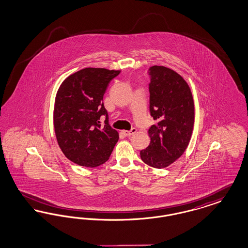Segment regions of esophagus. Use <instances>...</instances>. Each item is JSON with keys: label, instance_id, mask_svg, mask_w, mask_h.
Instances as JSON below:
<instances>
[{"label": "esophagus", "instance_id": "34e87169", "mask_svg": "<svg viewBox=\"0 0 248 248\" xmlns=\"http://www.w3.org/2000/svg\"><path fill=\"white\" fill-rule=\"evenodd\" d=\"M136 132H137L136 128H132V129L129 130V131H123V134H124L125 137H130V136L134 135Z\"/></svg>", "mask_w": 248, "mask_h": 248}]
</instances>
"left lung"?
Returning a JSON list of instances; mask_svg holds the SVG:
<instances>
[{
	"instance_id": "1",
	"label": "left lung",
	"mask_w": 248,
	"mask_h": 248,
	"mask_svg": "<svg viewBox=\"0 0 248 248\" xmlns=\"http://www.w3.org/2000/svg\"><path fill=\"white\" fill-rule=\"evenodd\" d=\"M148 73L150 112L157 121L149 129L150 145L140 151L141 160L154 168H165L178 159L189 145L194 123V103L188 83L163 66Z\"/></svg>"
}]
</instances>
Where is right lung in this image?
I'll use <instances>...</instances> for the list:
<instances>
[{"instance_id": "obj_1", "label": "right lung", "mask_w": 248, "mask_h": 248, "mask_svg": "<svg viewBox=\"0 0 248 248\" xmlns=\"http://www.w3.org/2000/svg\"><path fill=\"white\" fill-rule=\"evenodd\" d=\"M120 71L86 68L69 76L59 87L54 125L59 147L71 162L95 167L107 162L119 140L108 124L102 101L107 87ZM107 117L101 127L99 119Z\"/></svg>"}]
</instances>
